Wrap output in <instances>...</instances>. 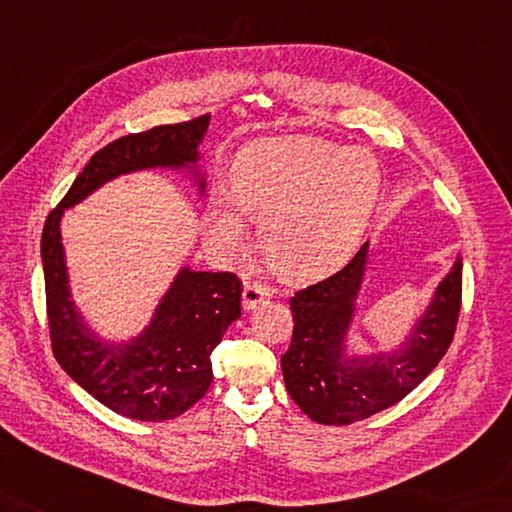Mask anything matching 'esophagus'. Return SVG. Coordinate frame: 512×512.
<instances>
[{"label": "esophagus", "instance_id": "obj_1", "mask_svg": "<svg viewBox=\"0 0 512 512\" xmlns=\"http://www.w3.org/2000/svg\"><path fill=\"white\" fill-rule=\"evenodd\" d=\"M270 294L272 292H270V288H266V285H261L257 281H248L244 285V292H242V307L246 312H251L259 303L270 299Z\"/></svg>", "mask_w": 512, "mask_h": 512}]
</instances>
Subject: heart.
<instances>
[{"mask_svg":"<svg viewBox=\"0 0 512 512\" xmlns=\"http://www.w3.org/2000/svg\"><path fill=\"white\" fill-rule=\"evenodd\" d=\"M379 185V165L366 150L318 139H261L235 163L233 198L213 196L209 240L222 255L240 253L244 212L261 222L259 248L281 279H318L358 248Z\"/></svg>","mask_w":512,"mask_h":512,"instance_id":"heart-1","label":"heart"}]
</instances>
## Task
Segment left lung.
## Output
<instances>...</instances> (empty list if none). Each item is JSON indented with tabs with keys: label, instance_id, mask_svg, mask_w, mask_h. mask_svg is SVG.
<instances>
[{
	"label": "left lung",
	"instance_id": "1",
	"mask_svg": "<svg viewBox=\"0 0 512 512\" xmlns=\"http://www.w3.org/2000/svg\"><path fill=\"white\" fill-rule=\"evenodd\" d=\"M368 248L366 242L340 272L290 299L294 331L281 358L283 382L296 406L323 425H349L395 406L434 371L454 338L462 294L460 255L397 347L353 353L349 336L366 281Z\"/></svg>",
	"mask_w": 512,
	"mask_h": 512
}]
</instances>
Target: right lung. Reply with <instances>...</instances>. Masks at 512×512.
Listing matches in <instances>:
<instances>
[{
  "instance_id": "add662e5",
  "label": "right lung",
  "mask_w": 512,
  "mask_h": 512,
  "mask_svg": "<svg viewBox=\"0 0 512 512\" xmlns=\"http://www.w3.org/2000/svg\"><path fill=\"white\" fill-rule=\"evenodd\" d=\"M209 120L205 115L185 124L157 126L95 152L43 227L41 259L56 360L91 397L128 419L170 421L202 399L213 379L211 353L233 320L242 316V283L233 272L183 266L141 334L106 340L95 334L71 299L61 222L65 209L80 205L102 185L146 170L183 174L202 198L207 172L200 165V144Z\"/></svg>"
}]
</instances>
